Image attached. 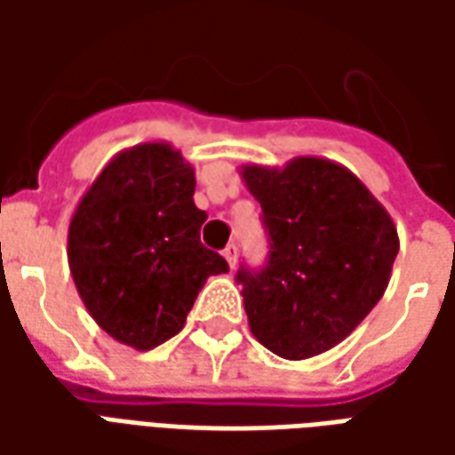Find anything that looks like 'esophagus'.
<instances>
[{
    "instance_id": "34e87169",
    "label": "esophagus",
    "mask_w": 455,
    "mask_h": 455,
    "mask_svg": "<svg viewBox=\"0 0 455 455\" xmlns=\"http://www.w3.org/2000/svg\"><path fill=\"white\" fill-rule=\"evenodd\" d=\"M236 256H238L236 243H228V246L224 248V258H227V263H228V267H231V270L236 267Z\"/></svg>"
}]
</instances>
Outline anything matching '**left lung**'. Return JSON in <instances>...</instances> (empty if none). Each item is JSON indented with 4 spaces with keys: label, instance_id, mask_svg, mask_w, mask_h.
Returning <instances> with one entry per match:
<instances>
[{
    "label": "left lung",
    "instance_id": "1",
    "mask_svg": "<svg viewBox=\"0 0 455 455\" xmlns=\"http://www.w3.org/2000/svg\"><path fill=\"white\" fill-rule=\"evenodd\" d=\"M241 180L270 236L267 266L236 275L251 334L287 361L334 348L387 290L395 221L351 170L319 156L283 168L248 163Z\"/></svg>",
    "mask_w": 455,
    "mask_h": 455
}]
</instances>
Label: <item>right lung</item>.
<instances>
[{"label": "right lung", "mask_w": 455, "mask_h": 455, "mask_svg": "<svg viewBox=\"0 0 455 455\" xmlns=\"http://www.w3.org/2000/svg\"><path fill=\"white\" fill-rule=\"evenodd\" d=\"M195 168L165 140L116 153L68 227V266L80 299L114 341L150 351L185 326L209 275L228 273L202 246Z\"/></svg>", "instance_id": "obj_1"}]
</instances>
